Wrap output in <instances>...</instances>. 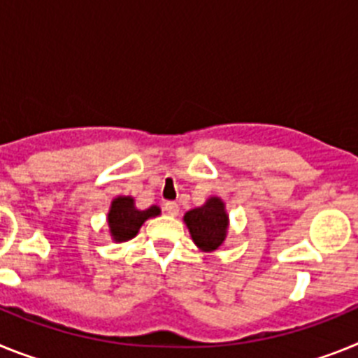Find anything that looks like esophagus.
Here are the masks:
<instances>
[{
    "instance_id": "34e87169",
    "label": "esophagus",
    "mask_w": 358,
    "mask_h": 358,
    "mask_svg": "<svg viewBox=\"0 0 358 358\" xmlns=\"http://www.w3.org/2000/svg\"><path fill=\"white\" fill-rule=\"evenodd\" d=\"M164 210H166L169 216H176V214L180 213V205L176 203V201H166V203H164Z\"/></svg>"
}]
</instances>
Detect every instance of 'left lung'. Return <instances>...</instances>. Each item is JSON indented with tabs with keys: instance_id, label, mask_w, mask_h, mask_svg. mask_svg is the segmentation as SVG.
I'll use <instances>...</instances> for the list:
<instances>
[{
	"instance_id": "left-lung-1",
	"label": "left lung",
	"mask_w": 358,
	"mask_h": 358,
	"mask_svg": "<svg viewBox=\"0 0 358 358\" xmlns=\"http://www.w3.org/2000/svg\"><path fill=\"white\" fill-rule=\"evenodd\" d=\"M183 222L200 250L213 252L222 247L229 231V214L222 198L210 196L201 207L185 213Z\"/></svg>"
}]
</instances>
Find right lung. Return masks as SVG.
<instances>
[{
	"label": "right lung",
	"mask_w": 358,
	"mask_h": 358,
	"mask_svg": "<svg viewBox=\"0 0 358 358\" xmlns=\"http://www.w3.org/2000/svg\"><path fill=\"white\" fill-rule=\"evenodd\" d=\"M158 214H160V207L157 205H151L145 210H138L131 196H117L111 201L110 213H108L111 238L117 243L129 241L138 234L145 220L158 216Z\"/></svg>",
	"instance_id": "obj_1"
}]
</instances>
